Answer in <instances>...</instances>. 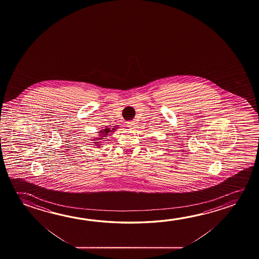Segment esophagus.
Masks as SVG:
<instances>
[{"instance_id":"esophagus-1","label":"esophagus","mask_w":259,"mask_h":259,"mask_svg":"<svg viewBox=\"0 0 259 259\" xmlns=\"http://www.w3.org/2000/svg\"><path fill=\"white\" fill-rule=\"evenodd\" d=\"M136 121H129L127 123V126L129 128H131V129H134V128L136 127Z\"/></svg>"}]
</instances>
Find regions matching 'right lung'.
<instances>
[{"label":"right lung","instance_id":"1","mask_svg":"<svg viewBox=\"0 0 259 259\" xmlns=\"http://www.w3.org/2000/svg\"><path fill=\"white\" fill-rule=\"evenodd\" d=\"M115 128H113L112 130H111L110 128H105V129H103V130H101V131L98 132V133H100V135H99L100 137H98V138H95V139H98V140L96 141H99L102 140V139H105L104 137H106L109 133H112V132L115 131ZM92 140H94V139H92ZM99 143H100V142H95L94 144H98Z\"/></svg>","mask_w":259,"mask_h":259}]
</instances>
